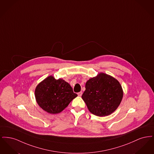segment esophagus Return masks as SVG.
<instances>
[{
	"mask_svg": "<svg viewBox=\"0 0 154 154\" xmlns=\"http://www.w3.org/2000/svg\"><path fill=\"white\" fill-rule=\"evenodd\" d=\"M77 94H78V95L79 96H81L82 95V92H81V91L80 92H79Z\"/></svg>",
	"mask_w": 154,
	"mask_h": 154,
	"instance_id": "34e87169",
	"label": "esophagus"
}]
</instances>
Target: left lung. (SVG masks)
<instances>
[{"label": "left lung", "instance_id": "1", "mask_svg": "<svg viewBox=\"0 0 154 154\" xmlns=\"http://www.w3.org/2000/svg\"><path fill=\"white\" fill-rule=\"evenodd\" d=\"M123 90L119 81L108 74L100 73L85 84L82 99L93 114L104 117L112 114L120 104Z\"/></svg>", "mask_w": 154, "mask_h": 154}]
</instances>
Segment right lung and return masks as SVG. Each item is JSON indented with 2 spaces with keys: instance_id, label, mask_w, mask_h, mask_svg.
Listing matches in <instances>:
<instances>
[{
  "instance_id": "add662e5",
  "label": "right lung",
  "mask_w": 154,
  "mask_h": 154,
  "mask_svg": "<svg viewBox=\"0 0 154 154\" xmlns=\"http://www.w3.org/2000/svg\"><path fill=\"white\" fill-rule=\"evenodd\" d=\"M38 106L50 114H58L64 110L77 95L65 81L56 80L50 75L40 82L35 89Z\"/></svg>"
}]
</instances>
